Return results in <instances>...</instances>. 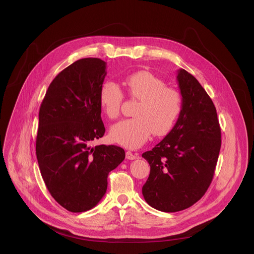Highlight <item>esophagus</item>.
<instances>
[{
  "instance_id": "34e87169",
  "label": "esophagus",
  "mask_w": 254,
  "mask_h": 254,
  "mask_svg": "<svg viewBox=\"0 0 254 254\" xmlns=\"http://www.w3.org/2000/svg\"><path fill=\"white\" fill-rule=\"evenodd\" d=\"M126 158H127V160H134V159L137 158V154H133V153H131L130 151H127V152L126 153Z\"/></svg>"
}]
</instances>
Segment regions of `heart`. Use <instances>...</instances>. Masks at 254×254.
<instances>
[{
	"label": "heart",
	"mask_w": 254,
	"mask_h": 254,
	"mask_svg": "<svg viewBox=\"0 0 254 254\" xmlns=\"http://www.w3.org/2000/svg\"><path fill=\"white\" fill-rule=\"evenodd\" d=\"M127 94L139 100L133 111L132 119L114 125L111 138L127 149H137L146 142L152 133H168L182 113L183 100L181 94L148 71H139L126 77ZM124 91L113 81L105 80L99 87L98 100L105 116L115 120L121 114Z\"/></svg>",
	"instance_id": "obj_1"
}]
</instances>
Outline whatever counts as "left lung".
<instances>
[{
	"instance_id": "8db88e82",
	"label": "left lung",
	"mask_w": 254,
	"mask_h": 254,
	"mask_svg": "<svg viewBox=\"0 0 254 254\" xmlns=\"http://www.w3.org/2000/svg\"><path fill=\"white\" fill-rule=\"evenodd\" d=\"M183 107L172 130L142 154L151 172L142 195L153 208L178 212L199 201L209 188L221 148L215 105L199 81L179 69Z\"/></svg>"
}]
</instances>
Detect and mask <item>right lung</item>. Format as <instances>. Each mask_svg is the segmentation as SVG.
Here are the masks:
<instances>
[{"label": "right lung", "mask_w": 254, "mask_h": 254, "mask_svg": "<svg viewBox=\"0 0 254 254\" xmlns=\"http://www.w3.org/2000/svg\"><path fill=\"white\" fill-rule=\"evenodd\" d=\"M106 62L83 58L50 83L39 111L36 155L51 196L70 212L90 210L107 189V176L126 157L118 146L90 147L103 136L98 100Z\"/></svg>", "instance_id": "add662e5"}]
</instances>
